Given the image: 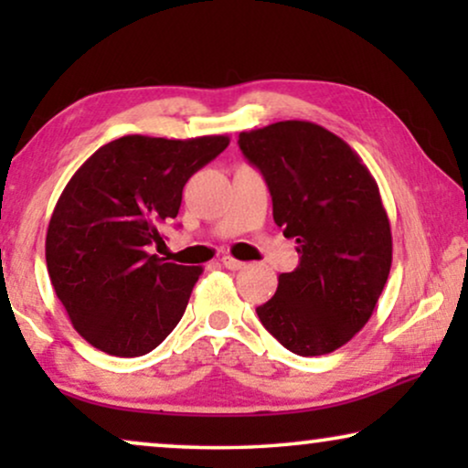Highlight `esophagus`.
<instances>
[{
    "label": "esophagus",
    "mask_w": 468,
    "mask_h": 468,
    "mask_svg": "<svg viewBox=\"0 0 468 468\" xmlns=\"http://www.w3.org/2000/svg\"><path fill=\"white\" fill-rule=\"evenodd\" d=\"M221 264L228 268V271H240V268H245V261L232 258V255H223L221 258Z\"/></svg>",
    "instance_id": "esophagus-1"
}]
</instances>
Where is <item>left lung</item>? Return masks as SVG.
<instances>
[{"label": "left lung", "mask_w": 468, "mask_h": 468, "mask_svg": "<svg viewBox=\"0 0 468 468\" xmlns=\"http://www.w3.org/2000/svg\"><path fill=\"white\" fill-rule=\"evenodd\" d=\"M239 144L300 253L296 271L279 274L277 293L255 309L260 322L293 354H332L367 325L392 266L377 181L343 138L311 121L240 132Z\"/></svg>", "instance_id": "left-lung-1"}]
</instances>
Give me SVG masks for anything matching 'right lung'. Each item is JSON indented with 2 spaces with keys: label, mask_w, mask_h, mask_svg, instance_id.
Returning <instances> with one entry per match:
<instances>
[{
  "label": "right lung",
  "mask_w": 468,
  "mask_h": 468,
  "mask_svg": "<svg viewBox=\"0 0 468 468\" xmlns=\"http://www.w3.org/2000/svg\"><path fill=\"white\" fill-rule=\"evenodd\" d=\"M228 136H123L100 146L61 191L47 229V268L74 330L95 349H155L187 309L200 266L149 253L178 215L191 175Z\"/></svg>",
  "instance_id": "right-lung-1"
}]
</instances>
